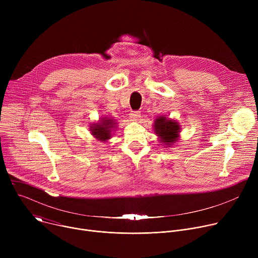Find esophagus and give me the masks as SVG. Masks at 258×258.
<instances>
[{
    "mask_svg": "<svg viewBox=\"0 0 258 258\" xmlns=\"http://www.w3.org/2000/svg\"><path fill=\"white\" fill-rule=\"evenodd\" d=\"M130 117L134 120H137L140 117V112L139 111H132V113L130 114Z\"/></svg>",
    "mask_w": 258,
    "mask_h": 258,
    "instance_id": "1",
    "label": "esophagus"
}]
</instances>
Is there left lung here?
I'll return each mask as SVG.
<instances>
[{
    "mask_svg": "<svg viewBox=\"0 0 258 258\" xmlns=\"http://www.w3.org/2000/svg\"><path fill=\"white\" fill-rule=\"evenodd\" d=\"M154 132L159 137L160 143H163L166 147H169L179 138V124L172 119L165 116H159L154 121Z\"/></svg>",
    "mask_w": 258,
    "mask_h": 258,
    "instance_id": "left-lung-1",
    "label": "left lung"
}]
</instances>
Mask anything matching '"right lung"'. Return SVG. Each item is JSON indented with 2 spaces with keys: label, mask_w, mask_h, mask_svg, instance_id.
<instances>
[{
  "label": "right lung",
  "mask_w": 258,
  "mask_h": 258,
  "mask_svg": "<svg viewBox=\"0 0 258 258\" xmlns=\"http://www.w3.org/2000/svg\"><path fill=\"white\" fill-rule=\"evenodd\" d=\"M115 120L109 117H101L98 122H95L91 125L90 131L92 135L98 140L102 142H106L111 138V133L115 128Z\"/></svg>",
  "instance_id": "right-lung-1"
}]
</instances>
